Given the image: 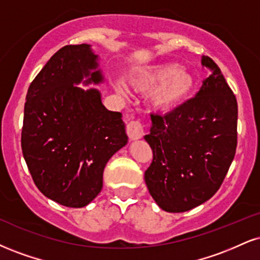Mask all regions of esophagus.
<instances>
[{
    "label": "esophagus",
    "instance_id": "esophagus-1",
    "mask_svg": "<svg viewBox=\"0 0 260 260\" xmlns=\"http://www.w3.org/2000/svg\"><path fill=\"white\" fill-rule=\"evenodd\" d=\"M127 134L132 140L140 139L144 136V126L142 121L133 120L127 124Z\"/></svg>",
    "mask_w": 260,
    "mask_h": 260
}]
</instances>
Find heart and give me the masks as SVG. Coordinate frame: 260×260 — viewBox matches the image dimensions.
I'll use <instances>...</instances> for the list:
<instances>
[{"label": "heart", "mask_w": 260, "mask_h": 260, "mask_svg": "<svg viewBox=\"0 0 260 260\" xmlns=\"http://www.w3.org/2000/svg\"><path fill=\"white\" fill-rule=\"evenodd\" d=\"M131 83L142 93H152L151 100L160 110H172L189 96L193 88V79L176 62H162L137 69L131 75ZM118 92L123 87L116 84Z\"/></svg>", "instance_id": "1"}]
</instances>
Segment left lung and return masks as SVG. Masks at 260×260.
<instances>
[{
  "label": "left lung",
  "instance_id": "8db88e82",
  "mask_svg": "<svg viewBox=\"0 0 260 260\" xmlns=\"http://www.w3.org/2000/svg\"><path fill=\"white\" fill-rule=\"evenodd\" d=\"M202 65L212 69L193 98L166 115L151 114L145 136L152 162L145 171L150 195L171 213L189 211L218 191L235 157L237 102L220 69L209 57Z\"/></svg>",
  "mask_w": 260,
  "mask_h": 260
}]
</instances>
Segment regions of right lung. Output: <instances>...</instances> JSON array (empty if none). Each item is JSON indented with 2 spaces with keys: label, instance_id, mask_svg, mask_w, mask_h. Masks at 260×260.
Instances as JSON below:
<instances>
[{
  "label": "right lung",
  "instance_id": "obj_1",
  "mask_svg": "<svg viewBox=\"0 0 260 260\" xmlns=\"http://www.w3.org/2000/svg\"><path fill=\"white\" fill-rule=\"evenodd\" d=\"M96 55L89 46H64L31 82L24 106L21 150L34 183L46 198L80 208L103 187L106 162L127 144L120 112L109 111L96 89Z\"/></svg>",
  "mask_w": 260,
  "mask_h": 260
}]
</instances>
